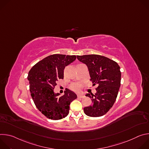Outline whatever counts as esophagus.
<instances>
[{
  "label": "esophagus",
  "mask_w": 149,
  "mask_h": 149,
  "mask_svg": "<svg viewBox=\"0 0 149 149\" xmlns=\"http://www.w3.org/2000/svg\"><path fill=\"white\" fill-rule=\"evenodd\" d=\"M77 97H78V98H84V95L79 94V95H77Z\"/></svg>",
  "instance_id": "obj_1"
}]
</instances>
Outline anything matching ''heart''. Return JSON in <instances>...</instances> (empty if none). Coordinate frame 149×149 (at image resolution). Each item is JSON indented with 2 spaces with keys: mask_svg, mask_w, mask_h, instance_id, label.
I'll return each instance as SVG.
<instances>
[{
  "mask_svg": "<svg viewBox=\"0 0 149 149\" xmlns=\"http://www.w3.org/2000/svg\"><path fill=\"white\" fill-rule=\"evenodd\" d=\"M82 84L81 82H73L70 86L71 90L75 91H78L81 90Z\"/></svg>",
  "mask_w": 149,
  "mask_h": 149,
  "instance_id": "b5f03b06",
  "label": "heart"
}]
</instances>
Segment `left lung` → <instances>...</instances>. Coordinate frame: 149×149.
Segmentation results:
<instances>
[{
	"instance_id": "8db88e82",
	"label": "left lung",
	"mask_w": 149,
	"mask_h": 149,
	"mask_svg": "<svg viewBox=\"0 0 149 149\" xmlns=\"http://www.w3.org/2000/svg\"><path fill=\"white\" fill-rule=\"evenodd\" d=\"M77 59L87 65L90 81L97 86L94 95H86L93 104L85 107L84 111L90 117L102 116L111 109L116 100L121 82L120 68L114 61L99 55H78Z\"/></svg>"
}]
</instances>
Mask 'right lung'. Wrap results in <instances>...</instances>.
<instances>
[{
  "mask_svg": "<svg viewBox=\"0 0 149 149\" xmlns=\"http://www.w3.org/2000/svg\"><path fill=\"white\" fill-rule=\"evenodd\" d=\"M75 59V55H51L36 63L28 73L33 102L48 118L57 120L65 117L69 113L70 103L77 98L74 92L67 88L61 97L54 92L58 79L63 78L65 67Z\"/></svg>",
  "mask_w": 149,
  "mask_h": 149,
  "instance_id": "1",
  "label": "right lung"
}]
</instances>
